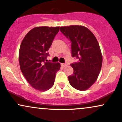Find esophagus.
Listing matches in <instances>:
<instances>
[{
    "label": "esophagus",
    "instance_id": "1",
    "mask_svg": "<svg viewBox=\"0 0 122 122\" xmlns=\"http://www.w3.org/2000/svg\"><path fill=\"white\" fill-rule=\"evenodd\" d=\"M67 66L66 64H65V63H61V66L62 67H65Z\"/></svg>",
    "mask_w": 122,
    "mask_h": 122
}]
</instances>
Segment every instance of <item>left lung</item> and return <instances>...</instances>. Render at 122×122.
I'll use <instances>...</instances> for the list:
<instances>
[{"label": "left lung", "instance_id": "left-lung-1", "mask_svg": "<svg viewBox=\"0 0 122 122\" xmlns=\"http://www.w3.org/2000/svg\"><path fill=\"white\" fill-rule=\"evenodd\" d=\"M60 31L71 42L72 57L79 61L71 64L74 72L68 77L69 82L76 90L85 91L96 81L101 69L102 56L97 40L82 25L61 27Z\"/></svg>", "mask_w": 122, "mask_h": 122}]
</instances>
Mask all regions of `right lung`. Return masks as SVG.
Here are the masks:
<instances>
[{"mask_svg": "<svg viewBox=\"0 0 122 122\" xmlns=\"http://www.w3.org/2000/svg\"><path fill=\"white\" fill-rule=\"evenodd\" d=\"M59 31V27H35L21 44L19 55L21 71L28 83L38 91H47L53 86L56 73L61 67L59 63L45 61Z\"/></svg>", "mask_w": 122, "mask_h": 122, "instance_id": "1", "label": "right lung"}]
</instances>
